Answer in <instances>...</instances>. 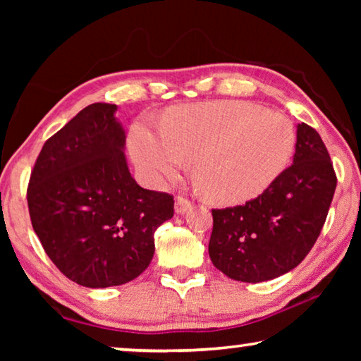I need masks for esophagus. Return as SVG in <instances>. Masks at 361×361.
Segmentation results:
<instances>
[{"label":"esophagus","mask_w":361,"mask_h":361,"mask_svg":"<svg viewBox=\"0 0 361 361\" xmlns=\"http://www.w3.org/2000/svg\"><path fill=\"white\" fill-rule=\"evenodd\" d=\"M191 210V202L185 197H176L175 200V213L176 215H185L186 212Z\"/></svg>","instance_id":"esophagus-1"}]
</instances>
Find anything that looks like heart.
<instances>
[{
    "instance_id": "heart-1",
    "label": "heart",
    "mask_w": 361,
    "mask_h": 361,
    "mask_svg": "<svg viewBox=\"0 0 361 361\" xmlns=\"http://www.w3.org/2000/svg\"><path fill=\"white\" fill-rule=\"evenodd\" d=\"M296 133L286 116L250 102L197 103L175 109L161 133L145 124L130 132L133 162L152 183L176 176L189 157L213 202L258 197L288 166Z\"/></svg>"
}]
</instances>
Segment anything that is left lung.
<instances>
[{
	"label": "left lung",
	"instance_id": "left-lung-1",
	"mask_svg": "<svg viewBox=\"0 0 361 361\" xmlns=\"http://www.w3.org/2000/svg\"><path fill=\"white\" fill-rule=\"evenodd\" d=\"M336 173L319 132L298 124L293 164L245 205L212 210L209 255L237 282L277 279L301 262L325 224Z\"/></svg>",
	"mask_w": 361,
	"mask_h": 361
}]
</instances>
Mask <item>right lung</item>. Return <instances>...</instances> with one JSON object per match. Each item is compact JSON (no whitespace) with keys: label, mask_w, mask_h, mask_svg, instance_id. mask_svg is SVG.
Returning <instances> with one entry per match:
<instances>
[{"label":"right lung","mask_w":361,"mask_h":361,"mask_svg":"<svg viewBox=\"0 0 361 361\" xmlns=\"http://www.w3.org/2000/svg\"><path fill=\"white\" fill-rule=\"evenodd\" d=\"M118 106L94 103L42 146L27 199L33 229L59 271L106 288L137 279L154 256V231L173 197L130 175Z\"/></svg>","instance_id":"1"}]
</instances>
